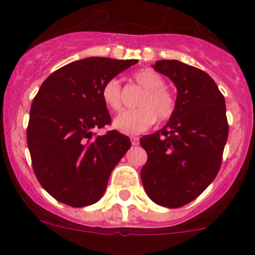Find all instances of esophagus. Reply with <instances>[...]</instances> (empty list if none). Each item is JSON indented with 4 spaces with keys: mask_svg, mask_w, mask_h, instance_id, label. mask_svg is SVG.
Listing matches in <instances>:
<instances>
[{
    "mask_svg": "<svg viewBox=\"0 0 255 255\" xmlns=\"http://www.w3.org/2000/svg\"><path fill=\"white\" fill-rule=\"evenodd\" d=\"M130 140H131L132 145H139V138H138V136H130Z\"/></svg>",
    "mask_w": 255,
    "mask_h": 255,
    "instance_id": "34e87169",
    "label": "esophagus"
}]
</instances>
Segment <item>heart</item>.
Wrapping results in <instances>:
<instances>
[{
	"mask_svg": "<svg viewBox=\"0 0 255 255\" xmlns=\"http://www.w3.org/2000/svg\"><path fill=\"white\" fill-rule=\"evenodd\" d=\"M132 80L143 93L136 101V110L123 112L114 120V126L124 134H140L155 123L170 120L176 110V98L164 87V79L152 69H141L132 75ZM102 100L110 110L123 108V89L117 79H110L102 88Z\"/></svg>",
	"mask_w": 255,
	"mask_h": 255,
	"instance_id": "heart-1",
	"label": "heart"
}]
</instances>
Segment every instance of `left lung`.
I'll list each match as a JSON object with an SVG mask.
<instances>
[{
    "mask_svg": "<svg viewBox=\"0 0 255 255\" xmlns=\"http://www.w3.org/2000/svg\"><path fill=\"white\" fill-rule=\"evenodd\" d=\"M153 69L176 85V110L163 129L140 138L148 154L141 182L154 203L179 208L217 176L229 136L226 105L203 70L176 60L157 61Z\"/></svg>",
    "mask_w": 255,
    "mask_h": 255,
    "instance_id": "8db88e82",
    "label": "left lung"
}]
</instances>
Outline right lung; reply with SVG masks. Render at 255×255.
Masks as SVG:
<instances>
[{
  "mask_svg": "<svg viewBox=\"0 0 255 255\" xmlns=\"http://www.w3.org/2000/svg\"><path fill=\"white\" fill-rule=\"evenodd\" d=\"M138 60L88 57L56 70L30 107L26 140L40 185L61 203L85 207L105 194L112 170L131 143L111 124L102 100L106 82Z\"/></svg>",
  "mask_w": 255,
  "mask_h": 255,
  "instance_id": "right-lung-1",
  "label": "right lung"
}]
</instances>
